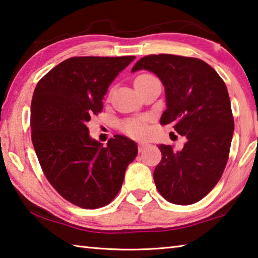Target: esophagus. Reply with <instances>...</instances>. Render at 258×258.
Returning a JSON list of instances; mask_svg holds the SVG:
<instances>
[{
    "label": "esophagus",
    "mask_w": 258,
    "mask_h": 258,
    "mask_svg": "<svg viewBox=\"0 0 258 258\" xmlns=\"http://www.w3.org/2000/svg\"><path fill=\"white\" fill-rule=\"evenodd\" d=\"M146 148V144H144V143H139L138 144V151H139V153H142L144 150H145Z\"/></svg>",
    "instance_id": "1"
}]
</instances>
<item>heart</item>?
<instances>
[{
  "mask_svg": "<svg viewBox=\"0 0 258 258\" xmlns=\"http://www.w3.org/2000/svg\"><path fill=\"white\" fill-rule=\"evenodd\" d=\"M152 77L151 75L144 74V75H139L138 77L135 78L134 85L137 83H141L143 80H146L147 78ZM122 129L125 134H128L130 137L133 138H137V139H142L147 137L148 135V128L145 122H144L142 119H132L125 121L123 124H122Z\"/></svg>",
  "mask_w": 258,
  "mask_h": 258,
  "instance_id": "heart-1",
  "label": "heart"
}]
</instances>
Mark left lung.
Segmentation results:
<instances>
[{"label":"left lung","mask_w":258,"mask_h":258,"mask_svg":"<svg viewBox=\"0 0 258 258\" xmlns=\"http://www.w3.org/2000/svg\"><path fill=\"white\" fill-rule=\"evenodd\" d=\"M138 70L153 72L164 86L166 110L161 124H172L187 138L181 151L159 146L157 190L172 204H194L215 187L228 162L234 122L227 86L213 68L195 57L147 55L132 72Z\"/></svg>","instance_id":"left-lung-1"}]
</instances>
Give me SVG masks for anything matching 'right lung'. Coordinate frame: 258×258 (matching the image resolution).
Segmentation results:
<instances>
[{"mask_svg": "<svg viewBox=\"0 0 258 258\" xmlns=\"http://www.w3.org/2000/svg\"><path fill=\"white\" fill-rule=\"evenodd\" d=\"M136 56H77L38 81L31 101V141L45 177L83 209L107 205L121 189L137 144L115 135L104 147L89 136L90 116L103 110L108 86Z\"/></svg>", "mask_w": 258, "mask_h": 258, "instance_id": "add662e5", "label": "right lung"}]
</instances>
